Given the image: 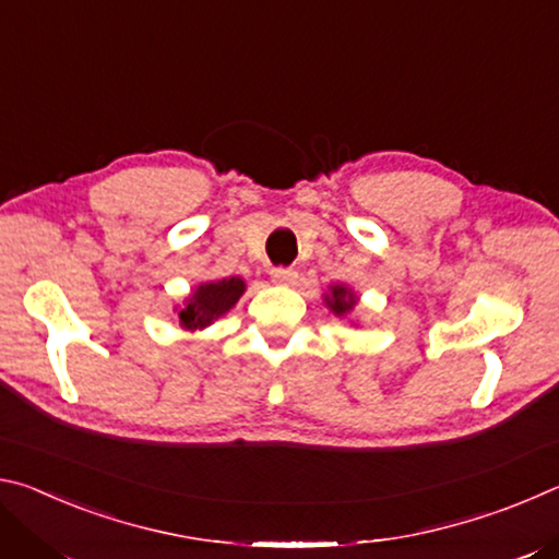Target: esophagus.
Instances as JSON below:
<instances>
[{"mask_svg": "<svg viewBox=\"0 0 559 559\" xmlns=\"http://www.w3.org/2000/svg\"><path fill=\"white\" fill-rule=\"evenodd\" d=\"M271 278L276 283H283V286H288V283L298 278V271L288 266H278V269H271Z\"/></svg>", "mask_w": 559, "mask_h": 559, "instance_id": "obj_1", "label": "esophagus"}]
</instances>
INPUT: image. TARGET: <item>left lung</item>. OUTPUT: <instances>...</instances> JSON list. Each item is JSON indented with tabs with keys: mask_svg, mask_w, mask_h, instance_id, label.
Segmentation results:
<instances>
[{
	"mask_svg": "<svg viewBox=\"0 0 559 559\" xmlns=\"http://www.w3.org/2000/svg\"><path fill=\"white\" fill-rule=\"evenodd\" d=\"M355 302H357V296L347 286H330V293L325 296V306L340 318L347 316L349 310L355 308Z\"/></svg>",
	"mask_w": 559,
	"mask_h": 559,
	"instance_id": "left-lung-1",
	"label": "left lung"
}]
</instances>
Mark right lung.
<instances>
[{
  "label": "right lung",
  "mask_w": 559,
  "mask_h": 559,
  "mask_svg": "<svg viewBox=\"0 0 559 559\" xmlns=\"http://www.w3.org/2000/svg\"><path fill=\"white\" fill-rule=\"evenodd\" d=\"M243 290L246 283L239 276L202 283V286L194 288L192 296L185 300L182 310L177 313L179 325L189 330V333L210 328L216 318L229 313L243 296Z\"/></svg>",
  "instance_id": "obj_1"
}]
</instances>
